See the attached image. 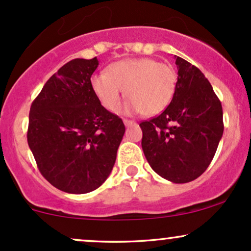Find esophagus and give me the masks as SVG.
<instances>
[{
	"mask_svg": "<svg viewBox=\"0 0 251 251\" xmlns=\"http://www.w3.org/2000/svg\"><path fill=\"white\" fill-rule=\"evenodd\" d=\"M124 124H125V126H132V125H135V123L133 120H128V119H124L123 120Z\"/></svg>",
	"mask_w": 251,
	"mask_h": 251,
	"instance_id": "esophagus-1",
	"label": "esophagus"
}]
</instances>
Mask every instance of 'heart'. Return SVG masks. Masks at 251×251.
Returning a JSON list of instances; mask_svg holds the SVG:
<instances>
[{"label":"heart","mask_w":251,"mask_h":251,"mask_svg":"<svg viewBox=\"0 0 251 251\" xmlns=\"http://www.w3.org/2000/svg\"><path fill=\"white\" fill-rule=\"evenodd\" d=\"M177 73L169 63L150 57L125 59L108 66L106 74H94L91 87L100 103L109 112L119 106L125 91V113L140 112L154 116L164 111L176 92Z\"/></svg>","instance_id":"obj_1"}]
</instances>
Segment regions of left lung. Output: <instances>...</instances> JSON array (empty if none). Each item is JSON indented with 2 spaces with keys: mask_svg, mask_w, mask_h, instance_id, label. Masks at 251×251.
<instances>
[{
  "mask_svg": "<svg viewBox=\"0 0 251 251\" xmlns=\"http://www.w3.org/2000/svg\"><path fill=\"white\" fill-rule=\"evenodd\" d=\"M176 57L177 86L160 116L140 123L142 148L152 170L172 183L195 180L208 169L223 135V109L194 65Z\"/></svg>",
  "mask_w": 251,
  "mask_h": 251,
  "instance_id": "1",
  "label": "left lung"
}]
</instances>
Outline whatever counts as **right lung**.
Segmentation results:
<instances>
[{
    "label": "right lung",
    "mask_w": 251,
    "mask_h": 251,
    "mask_svg": "<svg viewBox=\"0 0 251 251\" xmlns=\"http://www.w3.org/2000/svg\"><path fill=\"white\" fill-rule=\"evenodd\" d=\"M97 57L74 59L45 83L31 103L28 145L43 177L67 194H87L107 179L125 125L91 87Z\"/></svg>",
    "instance_id": "1"
}]
</instances>
